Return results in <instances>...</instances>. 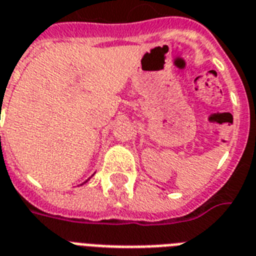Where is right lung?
I'll return each instance as SVG.
<instances>
[{"label":"right lung","mask_w":256,"mask_h":256,"mask_svg":"<svg viewBox=\"0 0 256 256\" xmlns=\"http://www.w3.org/2000/svg\"><path fill=\"white\" fill-rule=\"evenodd\" d=\"M86 182H88V180H86Z\"/></svg>","instance_id":"right-lung-1"}]
</instances>
